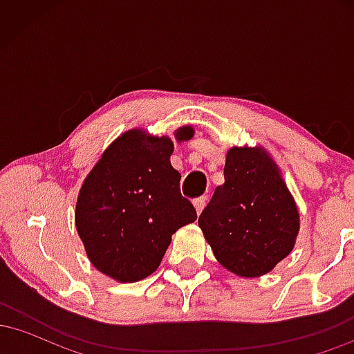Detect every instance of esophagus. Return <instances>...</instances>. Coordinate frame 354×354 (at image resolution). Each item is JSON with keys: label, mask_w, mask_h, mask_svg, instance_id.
<instances>
[{"label": "esophagus", "mask_w": 354, "mask_h": 354, "mask_svg": "<svg viewBox=\"0 0 354 354\" xmlns=\"http://www.w3.org/2000/svg\"><path fill=\"white\" fill-rule=\"evenodd\" d=\"M193 203H194V208H196V213L200 214L201 211H203V208H205V205H206V196L196 198V200H194Z\"/></svg>", "instance_id": "obj_1"}]
</instances>
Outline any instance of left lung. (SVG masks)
<instances>
[{
	"instance_id": "left-lung-1",
	"label": "left lung",
	"mask_w": 354,
	"mask_h": 354,
	"mask_svg": "<svg viewBox=\"0 0 354 354\" xmlns=\"http://www.w3.org/2000/svg\"><path fill=\"white\" fill-rule=\"evenodd\" d=\"M216 259L243 278L266 274L290 254L299 214L278 166L258 148H231L225 185L198 219Z\"/></svg>"
}]
</instances>
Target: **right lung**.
Instances as JSON below:
<instances>
[{"instance_id":"add662e5","label":"right lung","mask_w":354,"mask_h":354,"mask_svg":"<svg viewBox=\"0 0 354 354\" xmlns=\"http://www.w3.org/2000/svg\"><path fill=\"white\" fill-rule=\"evenodd\" d=\"M189 126L178 140H189ZM173 141L131 129L109 145L88 174L76 203V230L89 261L121 283L156 271L171 234L196 219L169 163Z\"/></svg>"}]
</instances>
